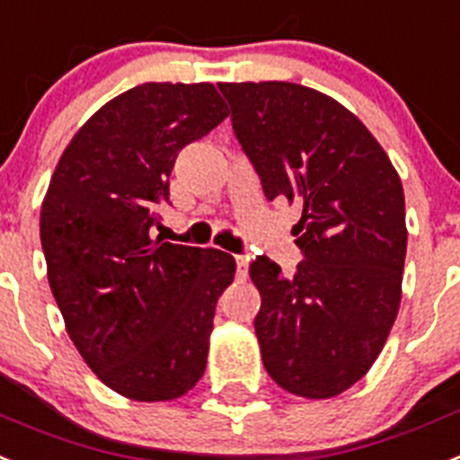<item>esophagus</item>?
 Masks as SVG:
<instances>
[{"mask_svg": "<svg viewBox=\"0 0 460 460\" xmlns=\"http://www.w3.org/2000/svg\"><path fill=\"white\" fill-rule=\"evenodd\" d=\"M248 264H250L248 257L238 254V257H236V276L241 278V280H243V278H248Z\"/></svg>", "mask_w": 460, "mask_h": 460, "instance_id": "34e87169", "label": "esophagus"}]
</instances>
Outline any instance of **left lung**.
<instances>
[{
	"label": "left lung",
	"instance_id": "obj_1",
	"mask_svg": "<svg viewBox=\"0 0 460 460\" xmlns=\"http://www.w3.org/2000/svg\"><path fill=\"white\" fill-rule=\"evenodd\" d=\"M217 88L266 199L302 210L295 276L264 254L250 266L264 367L295 395L334 397L369 372L397 318L407 254L400 175L365 123L325 93L288 81Z\"/></svg>",
	"mask_w": 460,
	"mask_h": 460
}]
</instances>
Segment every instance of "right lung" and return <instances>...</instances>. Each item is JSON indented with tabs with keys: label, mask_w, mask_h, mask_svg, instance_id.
Masks as SVG:
<instances>
[{
	"label": "right lung",
	"mask_w": 460,
	"mask_h": 460,
	"mask_svg": "<svg viewBox=\"0 0 460 460\" xmlns=\"http://www.w3.org/2000/svg\"><path fill=\"white\" fill-rule=\"evenodd\" d=\"M226 117L212 84L130 88L76 130L41 203L49 285L69 339L102 384L137 402L175 400L206 372L236 261L154 238V226L180 149Z\"/></svg>",
	"instance_id": "1"
}]
</instances>
